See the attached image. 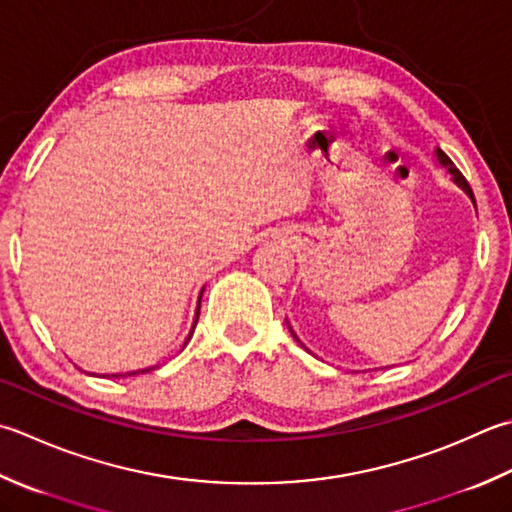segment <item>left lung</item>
I'll return each instance as SVG.
<instances>
[{
	"label": "left lung",
	"mask_w": 512,
	"mask_h": 512,
	"mask_svg": "<svg viewBox=\"0 0 512 512\" xmlns=\"http://www.w3.org/2000/svg\"><path fill=\"white\" fill-rule=\"evenodd\" d=\"M435 157H437V164L439 166H442V168H446L448 170V173H450V177H453V182L459 186V188H462L464 190V193L470 197V202H473L475 204V195H473V190H470V186H468V182H466V179H464V175L462 173H459V170L455 168V164L453 162H450V157L444 153V150L442 148H435ZM286 322H288V319H286ZM288 328H290V324H288ZM290 335H293L295 339H297V342H299V337L295 335V330L293 328H290ZM299 344H302V342H299ZM304 346V344H302ZM306 348V346H304Z\"/></svg>",
	"instance_id": "left-lung-1"
}]
</instances>
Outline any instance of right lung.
Here are the masks:
<instances>
[{
  "mask_svg": "<svg viewBox=\"0 0 512 512\" xmlns=\"http://www.w3.org/2000/svg\"><path fill=\"white\" fill-rule=\"evenodd\" d=\"M202 293H204V288H202ZM202 293H199V297H197V310H195V319H193V326H190V333H188V337H186V342H184V346L182 348H186V344L190 342V337H193V330H195V326H197V319H199V308H202ZM155 366H150V368H142V370H133V373H115V375H110V377H128V375H139V373H150V370H153Z\"/></svg>",
  "mask_w": 512,
  "mask_h": 512,
  "instance_id": "1",
  "label": "right lung"
}]
</instances>
